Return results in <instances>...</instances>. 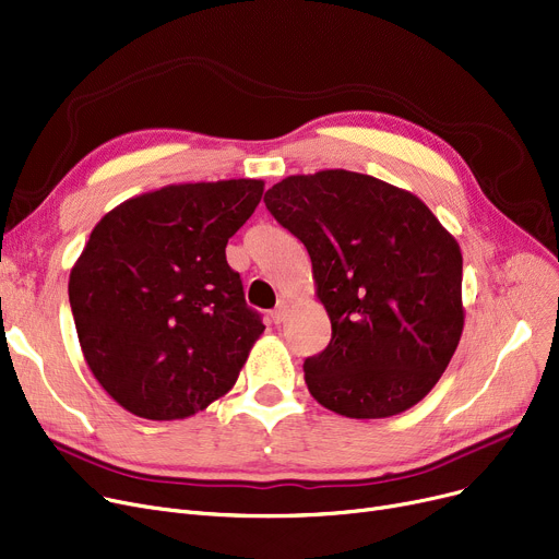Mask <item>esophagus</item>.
<instances>
[{"label": "esophagus", "mask_w": 559, "mask_h": 559, "mask_svg": "<svg viewBox=\"0 0 559 559\" xmlns=\"http://www.w3.org/2000/svg\"><path fill=\"white\" fill-rule=\"evenodd\" d=\"M285 314H287V306H285V304L276 306V308L272 310V322H274V324H281V322H285Z\"/></svg>", "instance_id": "1"}]
</instances>
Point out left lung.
<instances>
[{"label":"left lung","instance_id":"1","mask_svg":"<svg viewBox=\"0 0 559 559\" xmlns=\"http://www.w3.org/2000/svg\"><path fill=\"white\" fill-rule=\"evenodd\" d=\"M264 205L301 239L331 320L304 360L310 395L347 418L418 404L464 331L456 239L414 193L343 168L289 176Z\"/></svg>","mask_w":559,"mask_h":559}]
</instances>
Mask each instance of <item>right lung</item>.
Returning a JSON list of instances; mask_svg holds the SVG:
<instances>
[{"label": "right lung", "mask_w": 559, "mask_h": 559, "mask_svg": "<svg viewBox=\"0 0 559 559\" xmlns=\"http://www.w3.org/2000/svg\"><path fill=\"white\" fill-rule=\"evenodd\" d=\"M262 180L171 185L120 203L93 228L68 299L93 377L130 414L178 420L226 395L258 335L226 260Z\"/></svg>", "instance_id": "obj_1"}]
</instances>
